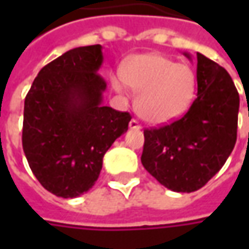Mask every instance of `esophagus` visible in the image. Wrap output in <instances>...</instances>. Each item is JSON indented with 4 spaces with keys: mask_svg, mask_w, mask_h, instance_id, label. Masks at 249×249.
<instances>
[{
    "mask_svg": "<svg viewBox=\"0 0 249 249\" xmlns=\"http://www.w3.org/2000/svg\"><path fill=\"white\" fill-rule=\"evenodd\" d=\"M129 127L131 130H140V129H141V126L139 124V122H137V120H134V119L130 120Z\"/></svg>",
    "mask_w": 249,
    "mask_h": 249,
    "instance_id": "34e87169",
    "label": "esophagus"
}]
</instances>
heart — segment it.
<instances>
[{
    "mask_svg": "<svg viewBox=\"0 0 249 249\" xmlns=\"http://www.w3.org/2000/svg\"><path fill=\"white\" fill-rule=\"evenodd\" d=\"M122 77H113V89L139 91L136 109L151 124H166L186 113L196 98V72L186 63L159 53L136 55L123 63Z\"/></svg>",
    "mask_w": 249,
    "mask_h": 249,
    "instance_id": "heart-1",
    "label": "heart"
}]
</instances>
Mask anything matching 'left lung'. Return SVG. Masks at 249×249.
I'll list each match as a JSON object with an SVG mask.
<instances>
[{
    "instance_id": "1",
    "label": "left lung",
    "mask_w": 249,
    "mask_h": 249,
    "mask_svg": "<svg viewBox=\"0 0 249 249\" xmlns=\"http://www.w3.org/2000/svg\"><path fill=\"white\" fill-rule=\"evenodd\" d=\"M191 61V55L184 53ZM196 101L181 119L144 131L141 163L162 186L193 193L222 169L234 148L240 97L225 68L196 53Z\"/></svg>"
}]
</instances>
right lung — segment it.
Wrapping results in <instances>:
<instances>
[{
    "mask_svg": "<svg viewBox=\"0 0 249 249\" xmlns=\"http://www.w3.org/2000/svg\"><path fill=\"white\" fill-rule=\"evenodd\" d=\"M102 62L100 44L69 50L44 66L26 95L24 155L41 186L56 196L87 193L105 152L129 129L127 112L102 105Z\"/></svg>",
    "mask_w": 249,
    "mask_h": 249,
    "instance_id": "obj_1",
    "label": "right lung"
}]
</instances>
